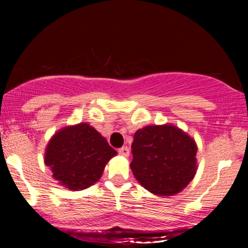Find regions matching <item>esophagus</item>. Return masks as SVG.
Listing matches in <instances>:
<instances>
[{
	"label": "esophagus",
	"instance_id": "1",
	"mask_svg": "<svg viewBox=\"0 0 248 248\" xmlns=\"http://www.w3.org/2000/svg\"><path fill=\"white\" fill-rule=\"evenodd\" d=\"M119 152V154H120V155H122V156H124V157H128V156H129V148L128 147H121L120 149L118 150Z\"/></svg>",
	"mask_w": 248,
	"mask_h": 248
}]
</instances>
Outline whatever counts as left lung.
Returning <instances> with one entry per match:
<instances>
[{
  "instance_id": "8db88e82",
  "label": "left lung",
  "mask_w": 248,
  "mask_h": 248,
  "mask_svg": "<svg viewBox=\"0 0 248 248\" xmlns=\"http://www.w3.org/2000/svg\"><path fill=\"white\" fill-rule=\"evenodd\" d=\"M132 154L134 176L154 195L181 192L197 171V144L172 124H154L136 130Z\"/></svg>"
}]
</instances>
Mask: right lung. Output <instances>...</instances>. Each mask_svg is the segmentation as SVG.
<instances>
[{"instance_id":"add662e5","label":"right lung","mask_w":248,"mask_h":248,"mask_svg":"<svg viewBox=\"0 0 248 248\" xmlns=\"http://www.w3.org/2000/svg\"><path fill=\"white\" fill-rule=\"evenodd\" d=\"M115 155L100 133L81 122L62 128L51 138L44 162L61 186L78 191L96 183Z\"/></svg>"}]
</instances>
